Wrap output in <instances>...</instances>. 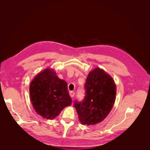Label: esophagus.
<instances>
[{"label": "esophagus", "mask_w": 150, "mask_h": 150, "mask_svg": "<svg viewBox=\"0 0 150 150\" xmlns=\"http://www.w3.org/2000/svg\"><path fill=\"white\" fill-rule=\"evenodd\" d=\"M69 94H70V96H71V98H74V95H75V93L73 92V91H71V92L69 93Z\"/></svg>", "instance_id": "34e87169"}]
</instances>
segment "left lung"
Masks as SVG:
<instances>
[{
    "label": "left lung",
    "instance_id": "left-lung-1",
    "mask_svg": "<svg viewBox=\"0 0 150 150\" xmlns=\"http://www.w3.org/2000/svg\"><path fill=\"white\" fill-rule=\"evenodd\" d=\"M84 87V99L80 102L76 100L74 106L81 124L96 125L112 110L116 98V85L110 75L96 67L88 74Z\"/></svg>",
    "mask_w": 150,
    "mask_h": 150
}]
</instances>
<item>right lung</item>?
Masks as SVG:
<instances>
[{"instance_id":"right-lung-1","label":"right lung","mask_w":150,"mask_h":150,"mask_svg":"<svg viewBox=\"0 0 150 150\" xmlns=\"http://www.w3.org/2000/svg\"><path fill=\"white\" fill-rule=\"evenodd\" d=\"M29 90L35 111L47 120L55 118L72 103L67 83L52 69L47 68L39 73L32 81Z\"/></svg>"}]
</instances>
